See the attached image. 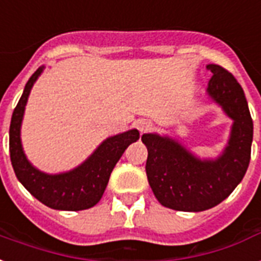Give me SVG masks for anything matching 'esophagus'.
<instances>
[{
    "label": "esophagus",
    "instance_id": "34e87169",
    "mask_svg": "<svg viewBox=\"0 0 261 261\" xmlns=\"http://www.w3.org/2000/svg\"><path fill=\"white\" fill-rule=\"evenodd\" d=\"M136 125H137V129H139L141 133L148 132V130L152 129V122L148 120H139L136 122Z\"/></svg>",
    "mask_w": 261,
    "mask_h": 261
}]
</instances>
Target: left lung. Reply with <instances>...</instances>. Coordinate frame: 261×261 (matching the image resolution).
Instances as JSON below:
<instances>
[{
  "label": "left lung",
  "instance_id": "left-lung-1",
  "mask_svg": "<svg viewBox=\"0 0 261 261\" xmlns=\"http://www.w3.org/2000/svg\"><path fill=\"white\" fill-rule=\"evenodd\" d=\"M213 72L207 96L233 121L227 144L217 158H199L175 137L144 133L148 149L145 171L149 187L162 205L199 213L222 203L241 182L249 166L253 122L241 86L222 66Z\"/></svg>",
  "mask_w": 261,
  "mask_h": 261
}]
</instances>
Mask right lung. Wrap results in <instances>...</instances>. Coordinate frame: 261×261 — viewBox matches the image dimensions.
I'll return each mask as SVG.
<instances>
[{"mask_svg": "<svg viewBox=\"0 0 261 261\" xmlns=\"http://www.w3.org/2000/svg\"><path fill=\"white\" fill-rule=\"evenodd\" d=\"M43 70L44 65L39 66L30 77L12 114L9 128L12 166L17 179L40 203L53 210L82 211L94 207L102 199L113 169L128 145L139 140L140 133L137 129H129L105 139L84 162L72 170L50 174L36 169L24 152L21 124L30 92Z\"/></svg>", "mask_w": 261, "mask_h": 261, "instance_id": "add662e5", "label": "right lung"}]
</instances>
